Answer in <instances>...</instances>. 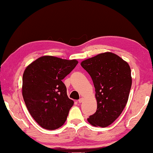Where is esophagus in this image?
<instances>
[{
    "instance_id": "esophagus-1",
    "label": "esophagus",
    "mask_w": 153,
    "mask_h": 153,
    "mask_svg": "<svg viewBox=\"0 0 153 153\" xmlns=\"http://www.w3.org/2000/svg\"><path fill=\"white\" fill-rule=\"evenodd\" d=\"M83 100H84V99H83V98H80V99L79 100V102L81 103L83 102Z\"/></svg>"
}]
</instances>
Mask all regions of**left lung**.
Here are the masks:
<instances>
[{
	"mask_svg": "<svg viewBox=\"0 0 153 153\" xmlns=\"http://www.w3.org/2000/svg\"><path fill=\"white\" fill-rule=\"evenodd\" d=\"M95 88L97 109L88 118L94 126L106 127L122 113L128 101L132 79L128 64L117 54L105 53L83 60Z\"/></svg>",
	"mask_w": 153,
	"mask_h": 153,
	"instance_id": "1",
	"label": "left lung"
}]
</instances>
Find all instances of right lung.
I'll return each instance as SVG.
<instances>
[{
	"label": "right lung",
	"mask_w": 153,
	"mask_h": 153,
	"mask_svg": "<svg viewBox=\"0 0 153 153\" xmlns=\"http://www.w3.org/2000/svg\"><path fill=\"white\" fill-rule=\"evenodd\" d=\"M76 60L44 56L28 65L22 76V97L35 121L48 130L59 128L74 105L62 80L75 68Z\"/></svg>",
	"instance_id": "add662e5"
}]
</instances>
